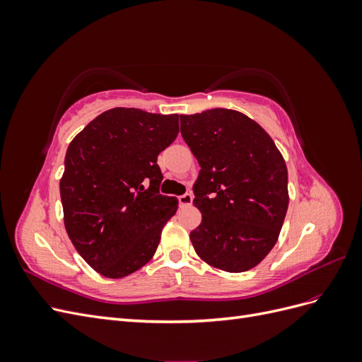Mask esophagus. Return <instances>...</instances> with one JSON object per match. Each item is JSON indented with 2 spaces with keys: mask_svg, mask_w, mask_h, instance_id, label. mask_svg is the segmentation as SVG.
Returning a JSON list of instances; mask_svg holds the SVG:
<instances>
[{
  "mask_svg": "<svg viewBox=\"0 0 362 362\" xmlns=\"http://www.w3.org/2000/svg\"><path fill=\"white\" fill-rule=\"evenodd\" d=\"M192 202H193V196H192L190 193H185V194L180 196V205H181L182 208L190 206Z\"/></svg>",
  "mask_w": 362,
  "mask_h": 362,
  "instance_id": "1",
  "label": "esophagus"
}]
</instances>
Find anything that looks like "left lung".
Returning <instances> with one entry per match:
<instances>
[{
  "mask_svg": "<svg viewBox=\"0 0 362 362\" xmlns=\"http://www.w3.org/2000/svg\"><path fill=\"white\" fill-rule=\"evenodd\" d=\"M181 134L198 160L190 233L206 264L231 273L258 266L276 245L288 208V172L275 141L246 115L213 108L181 115Z\"/></svg>",
  "mask_w": 362,
  "mask_h": 362,
  "instance_id": "8db88e82",
  "label": "left lung"
}]
</instances>
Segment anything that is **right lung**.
<instances>
[{"mask_svg":"<svg viewBox=\"0 0 362 362\" xmlns=\"http://www.w3.org/2000/svg\"><path fill=\"white\" fill-rule=\"evenodd\" d=\"M178 117L116 107L68 146L60 180L64 228L87 264L105 278L144 267L178 210L177 198L158 192L157 164L180 133Z\"/></svg>","mask_w":362,"mask_h":362,"instance_id":"1","label":"right lung"}]
</instances>
